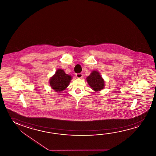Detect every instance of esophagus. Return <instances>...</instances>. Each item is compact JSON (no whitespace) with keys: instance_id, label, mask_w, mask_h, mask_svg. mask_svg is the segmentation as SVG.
<instances>
[{"instance_id":"obj_1","label":"esophagus","mask_w":156,"mask_h":156,"mask_svg":"<svg viewBox=\"0 0 156 156\" xmlns=\"http://www.w3.org/2000/svg\"><path fill=\"white\" fill-rule=\"evenodd\" d=\"M76 77L78 78H82L83 77V74L82 73H77L76 74Z\"/></svg>"}]
</instances>
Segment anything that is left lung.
Wrapping results in <instances>:
<instances>
[{
    "mask_svg": "<svg viewBox=\"0 0 156 156\" xmlns=\"http://www.w3.org/2000/svg\"><path fill=\"white\" fill-rule=\"evenodd\" d=\"M86 79L90 87L95 92L100 91L105 87V80L99 72L92 71Z\"/></svg>",
    "mask_w": 156,
    "mask_h": 156,
    "instance_id": "8db88e82",
    "label": "left lung"
}]
</instances>
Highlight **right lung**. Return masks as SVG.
<instances>
[{
    "instance_id": "add662e5",
    "label": "right lung",
    "mask_w": 156,
    "mask_h": 156,
    "mask_svg": "<svg viewBox=\"0 0 156 156\" xmlns=\"http://www.w3.org/2000/svg\"><path fill=\"white\" fill-rule=\"evenodd\" d=\"M72 77L67 74L63 69H57L55 74L49 79V84L52 89L55 92H62L69 85Z\"/></svg>"
}]
</instances>
